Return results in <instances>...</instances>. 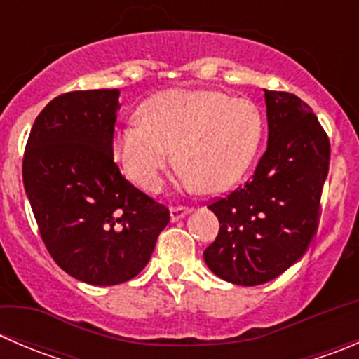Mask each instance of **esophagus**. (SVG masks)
<instances>
[{
    "mask_svg": "<svg viewBox=\"0 0 359 359\" xmlns=\"http://www.w3.org/2000/svg\"><path fill=\"white\" fill-rule=\"evenodd\" d=\"M191 212H193V208H189V206H173V208L170 210V215H172V222L182 219V217H186L187 213H191Z\"/></svg>",
    "mask_w": 359,
    "mask_h": 359,
    "instance_id": "34e87169",
    "label": "esophagus"
}]
</instances>
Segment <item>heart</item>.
Listing matches in <instances>:
<instances>
[{"label": "heart", "instance_id": "1", "mask_svg": "<svg viewBox=\"0 0 359 359\" xmlns=\"http://www.w3.org/2000/svg\"><path fill=\"white\" fill-rule=\"evenodd\" d=\"M262 114L248 99L215 90H166L116 133L112 154L126 179L153 193L172 163L191 186L220 191L250 166L262 137Z\"/></svg>", "mask_w": 359, "mask_h": 359}]
</instances>
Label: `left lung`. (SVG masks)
I'll list each match as a JSON object with an SVG mask.
<instances>
[{"mask_svg": "<svg viewBox=\"0 0 359 359\" xmlns=\"http://www.w3.org/2000/svg\"><path fill=\"white\" fill-rule=\"evenodd\" d=\"M267 149L243 186L208 205L220 222L203 252L222 280L267 283L306 253L318 231L330 140L313 109L288 92L264 90Z\"/></svg>", "mask_w": 359, "mask_h": 359, "instance_id": "obj_1", "label": "left lung"}]
</instances>
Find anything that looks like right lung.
<instances>
[{"mask_svg": "<svg viewBox=\"0 0 359 359\" xmlns=\"http://www.w3.org/2000/svg\"><path fill=\"white\" fill-rule=\"evenodd\" d=\"M119 90L55 97L38 114L22 179L39 234L60 269L97 287L125 283L149 262L170 210L137 189L112 154Z\"/></svg>", "mask_w": 359, "mask_h": 359, "instance_id": "add662e5", "label": "right lung"}]
</instances>
